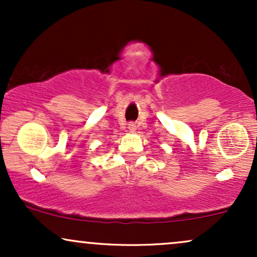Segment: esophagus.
<instances>
[{
	"instance_id": "esophagus-1",
	"label": "esophagus",
	"mask_w": 257,
	"mask_h": 257,
	"mask_svg": "<svg viewBox=\"0 0 257 257\" xmlns=\"http://www.w3.org/2000/svg\"><path fill=\"white\" fill-rule=\"evenodd\" d=\"M128 128H129V131H131V132H135V129H137V125H135L134 123H131Z\"/></svg>"
}]
</instances>
